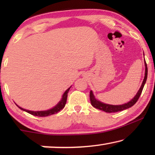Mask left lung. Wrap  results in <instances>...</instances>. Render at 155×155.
I'll return each instance as SVG.
<instances>
[{"instance_id":"8db88e82","label":"left lung","mask_w":155,"mask_h":155,"mask_svg":"<svg viewBox=\"0 0 155 155\" xmlns=\"http://www.w3.org/2000/svg\"><path fill=\"white\" fill-rule=\"evenodd\" d=\"M145 78H144L143 83H142V85L140 87V88L139 91L137 92V94L135 95L134 98L131 99L129 102L124 104H122V105H110V104H107L101 103V101L97 100V99L94 98V95L92 94V91H90V98L91 104H92L94 108H96V109L101 110V111H104L105 112H107V113H115V112L121 111L123 110L127 109H128V108L133 107V106L137 102V100H138L139 97H140L141 93L143 92L144 85H145L146 80H147V63H146L145 61Z\"/></svg>"}]
</instances>
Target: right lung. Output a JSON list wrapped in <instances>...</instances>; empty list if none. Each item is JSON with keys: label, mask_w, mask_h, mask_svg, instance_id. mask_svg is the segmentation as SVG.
Returning <instances> with one entry per match:
<instances>
[{"label": "right lung", "mask_w": 155, "mask_h": 155, "mask_svg": "<svg viewBox=\"0 0 155 155\" xmlns=\"http://www.w3.org/2000/svg\"><path fill=\"white\" fill-rule=\"evenodd\" d=\"M70 88H71V87H69L66 91H65V93H64V94H63V97H62V99H61V100L59 101L58 104H57L55 107L53 108V109H49V110H47V111H28V110L22 109V108L18 107H18L20 108V109L23 110V111H26V112H27V113L30 114H31V115L35 116H42V117H44V116H48L53 115V114L58 113V111H60L61 109H63V108H64L65 104H66L67 97H68V92H69Z\"/></svg>", "instance_id": "1"}]
</instances>
